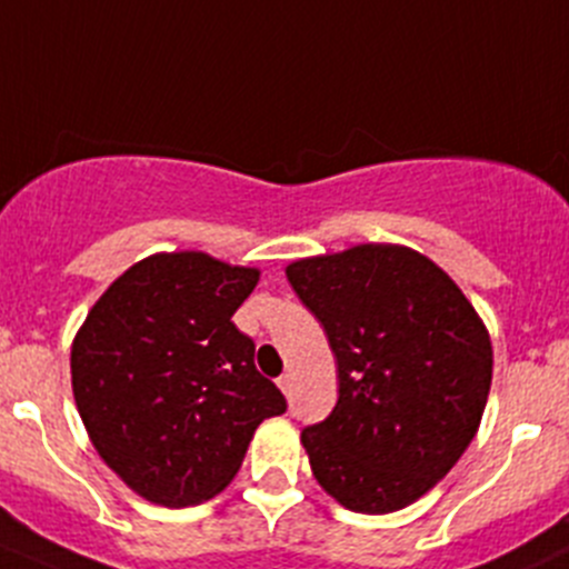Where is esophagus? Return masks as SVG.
I'll use <instances>...</instances> for the list:
<instances>
[{
  "label": "esophagus",
  "mask_w": 569,
  "mask_h": 569,
  "mask_svg": "<svg viewBox=\"0 0 569 569\" xmlns=\"http://www.w3.org/2000/svg\"><path fill=\"white\" fill-rule=\"evenodd\" d=\"M278 388H280V391H283L286 396H289L291 388H295V377L283 375V377H280V380H278Z\"/></svg>",
  "instance_id": "1"
}]
</instances>
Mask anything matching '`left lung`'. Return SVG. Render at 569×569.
Instances as JSON below:
<instances>
[{"label": "left lung", "instance_id": "8db88e82", "mask_svg": "<svg viewBox=\"0 0 569 569\" xmlns=\"http://www.w3.org/2000/svg\"><path fill=\"white\" fill-rule=\"evenodd\" d=\"M338 363V401L302 429L327 496L363 515L410 507L473 440L492 343L460 286L405 244H355L286 267Z\"/></svg>", "mask_w": 569, "mask_h": 569}]
</instances>
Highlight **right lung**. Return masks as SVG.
<instances>
[{
	"label": "right lung",
	"instance_id": "add662e5",
	"mask_svg": "<svg viewBox=\"0 0 569 569\" xmlns=\"http://www.w3.org/2000/svg\"><path fill=\"white\" fill-rule=\"evenodd\" d=\"M258 278L200 250L153 252L79 327L77 410L101 460L146 501H209L242 468L258 423L286 412L256 371V343L231 321Z\"/></svg>",
	"mask_w": 569,
	"mask_h": 569
}]
</instances>
